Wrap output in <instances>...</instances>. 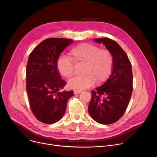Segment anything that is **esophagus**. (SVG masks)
<instances>
[{
    "label": "esophagus",
    "mask_w": 157,
    "mask_h": 157,
    "mask_svg": "<svg viewBox=\"0 0 157 157\" xmlns=\"http://www.w3.org/2000/svg\"><path fill=\"white\" fill-rule=\"evenodd\" d=\"M82 91L81 90H74V94H79L80 93H81Z\"/></svg>",
    "instance_id": "obj_1"
}]
</instances>
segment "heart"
Masks as SVG:
<instances>
[{
	"label": "heart",
	"mask_w": 157,
	"mask_h": 157,
	"mask_svg": "<svg viewBox=\"0 0 157 157\" xmlns=\"http://www.w3.org/2000/svg\"><path fill=\"white\" fill-rule=\"evenodd\" d=\"M72 60L76 63H84L83 76H76L68 82L71 88L83 90L97 83H102L109 77L113 65V56L108 49L83 43L73 47L69 52ZM68 57L60 56L56 62V69L60 75L69 78L73 75L74 63Z\"/></svg>",
	"instance_id": "b5f03b06"
}]
</instances>
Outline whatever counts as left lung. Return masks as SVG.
I'll list each match as a JSON object with an SVG mask.
<instances>
[{
  "instance_id": "1",
  "label": "left lung",
  "mask_w": 157,
  "mask_h": 157,
  "mask_svg": "<svg viewBox=\"0 0 157 157\" xmlns=\"http://www.w3.org/2000/svg\"><path fill=\"white\" fill-rule=\"evenodd\" d=\"M113 56V65L105 83L92 91L88 111L97 122L109 125L117 121L125 113L132 94L133 76L132 65L120 46L109 38H97Z\"/></svg>"
}]
</instances>
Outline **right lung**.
<instances>
[{"instance_id": "obj_1", "label": "right lung", "mask_w": 157, "mask_h": 157, "mask_svg": "<svg viewBox=\"0 0 157 157\" xmlns=\"http://www.w3.org/2000/svg\"><path fill=\"white\" fill-rule=\"evenodd\" d=\"M64 38H48L30 53L26 70V88L30 109L36 118L46 124L59 121L65 112L72 90H60L66 85L56 69L63 49L72 43Z\"/></svg>"}]
</instances>
